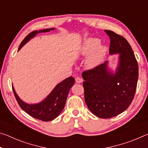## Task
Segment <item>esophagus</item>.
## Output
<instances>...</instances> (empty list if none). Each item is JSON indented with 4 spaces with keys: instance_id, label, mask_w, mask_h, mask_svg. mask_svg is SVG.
<instances>
[{
    "instance_id": "34e87169",
    "label": "esophagus",
    "mask_w": 148,
    "mask_h": 148,
    "mask_svg": "<svg viewBox=\"0 0 148 148\" xmlns=\"http://www.w3.org/2000/svg\"><path fill=\"white\" fill-rule=\"evenodd\" d=\"M82 81H83V79H82L81 77H77L76 78V83H77V84H80L81 82H82Z\"/></svg>"
}]
</instances>
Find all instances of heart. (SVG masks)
I'll return each mask as SVG.
<instances>
[{
  "mask_svg": "<svg viewBox=\"0 0 148 148\" xmlns=\"http://www.w3.org/2000/svg\"><path fill=\"white\" fill-rule=\"evenodd\" d=\"M101 40L97 38H89L84 40L79 48V53L87 56L85 66L88 69H93L99 66L103 61L108 51L104 45H100Z\"/></svg>",
  "mask_w": 148,
  "mask_h": 148,
  "instance_id": "obj_1",
  "label": "heart"
}]
</instances>
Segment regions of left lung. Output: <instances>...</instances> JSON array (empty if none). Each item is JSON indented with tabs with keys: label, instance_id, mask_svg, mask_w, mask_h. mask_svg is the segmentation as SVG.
I'll return each instance as SVG.
<instances>
[{
	"label": "left lung",
	"instance_id": "left-lung-1",
	"mask_svg": "<svg viewBox=\"0 0 148 148\" xmlns=\"http://www.w3.org/2000/svg\"><path fill=\"white\" fill-rule=\"evenodd\" d=\"M110 54H118L116 71L108 66V61L85 71V101L95 116L103 119L121 114L134 99L138 79V66L133 51L123 37L109 30Z\"/></svg>",
	"mask_w": 148,
	"mask_h": 148
}]
</instances>
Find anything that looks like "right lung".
<instances>
[{"instance_id": "1", "label": "right lung", "mask_w": 148, "mask_h": 148, "mask_svg": "<svg viewBox=\"0 0 148 148\" xmlns=\"http://www.w3.org/2000/svg\"><path fill=\"white\" fill-rule=\"evenodd\" d=\"M55 29H56L55 28H50L32 31L27 35L22 41L19 47L18 51L30 40L33 38L37 34L49 32ZM74 82L75 79L72 76L62 80L54 87L52 91L43 101L36 104L26 103L25 102L22 101L17 95L14 86H12V89L15 97L22 110L34 118L43 121H49L56 119L62 111L66 103L69 92L71 87L73 86Z\"/></svg>"}]
</instances>
